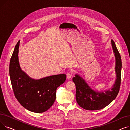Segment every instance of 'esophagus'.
<instances>
[{
  "label": "esophagus",
  "mask_w": 130,
  "mask_h": 130,
  "mask_svg": "<svg viewBox=\"0 0 130 130\" xmlns=\"http://www.w3.org/2000/svg\"><path fill=\"white\" fill-rule=\"evenodd\" d=\"M72 77V73H68L67 74V78H71Z\"/></svg>",
  "instance_id": "obj_1"
}]
</instances>
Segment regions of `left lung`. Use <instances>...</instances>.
I'll return each instance as SVG.
<instances>
[{"label":"left lung","instance_id":"left-lung-1","mask_svg":"<svg viewBox=\"0 0 130 130\" xmlns=\"http://www.w3.org/2000/svg\"><path fill=\"white\" fill-rule=\"evenodd\" d=\"M111 42L116 59L115 72L117 74V79L111 91H106L105 93L95 92L78 75H76L75 77L73 78L76 88L77 102L85 110L95 111L104 108L116 98L120 91L121 82V57L114 42L113 40Z\"/></svg>","mask_w":130,"mask_h":130}]
</instances>
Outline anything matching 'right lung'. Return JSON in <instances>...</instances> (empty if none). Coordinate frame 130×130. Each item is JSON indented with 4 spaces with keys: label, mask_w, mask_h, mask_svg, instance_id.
Wrapping results in <instances>:
<instances>
[{
    "label": "right lung",
    "mask_w": 130,
    "mask_h": 130,
    "mask_svg": "<svg viewBox=\"0 0 130 130\" xmlns=\"http://www.w3.org/2000/svg\"><path fill=\"white\" fill-rule=\"evenodd\" d=\"M19 40L11 56L9 75L15 96L24 107L29 111L46 112L53 105L58 87L66 80L65 74L53 75L38 80L30 78L21 70L18 61Z\"/></svg>",
    "instance_id": "1"
}]
</instances>
